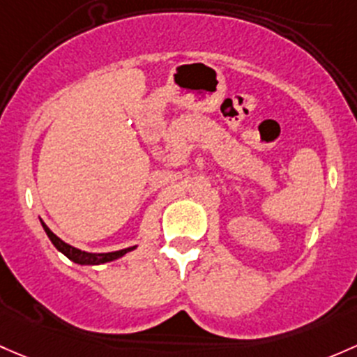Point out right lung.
<instances>
[{"mask_svg": "<svg viewBox=\"0 0 357 357\" xmlns=\"http://www.w3.org/2000/svg\"><path fill=\"white\" fill-rule=\"evenodd\" d=\"M40 222H43V220H40ZM43 227H44V231H46V234L50 236L52 245L58 248V250L61 251L63 255H66V257H68L70 260H73L75 264H78V265H100V264H106V261L116 260V258L123 257V255H126V253H128V251L135 250V246H131V248H126V250L112 251V253H87V251H80V250H77V248L66 245V243L61 241V239H59L58 236H56L54 232H52L51 229L47 227L44 222H43Z\"/></svg>", "mask_w": 357, "mask_h": 357, "instance_id": "1", "label": "right lung"}]
</instances>
